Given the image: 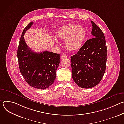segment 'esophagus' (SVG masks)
<instances>
[{"instance_id":"obj_1","label":"esophagus","mask_w":124,"mask_h":124,"mask_svg":"<svg viewBox=\"0 0 124 124\" xmlns=\"http://www.w3.org/2000/svg\"><path fill=\"white\" fill-rule=\"evenodd\" d=\"M67 57H68V56H67L66 54H63V55H61V58H62V59L66 58H67Z\"/></svg>"}]
</instances>
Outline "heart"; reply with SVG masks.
Listing matches in <instances>:
<instances>
[{
  "label": "heart",
  "instance_id": "obj_1",
  "mask_svg": "<svg viewBox=\"0 0 124 124\" xmlns=\"http://www.w3.org/2000/svg\"><path fill=\"white\" fill-rule=\"evenodd\" d=\"M87 36V31L82 26L69 23L60 27L57 32V36L65 41L66 47L69 50L77 51L82 46ZM56 44L59 45L57 41Z\"/></svg>",
  "mask_w": 124,
  "mask_h": 124
}]
</instances>
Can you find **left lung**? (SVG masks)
Listing matches in <instances>:
<instances>
[{
  "instance_id": "obj_1",
  "label": "left lung",
  "mask_w": 124,
  "mask_h": 124,
  "mask_svg": "<svg viewBox=\"0 0 124 124\" xmlns=\"http://www.w3.org/2000/svg\"><path fill=\"white\" fill-rule=\"evenodd\" d=\"M93 38L87 40L71 56L72 78L79 87L90 88L101 80L105 71L107 47L101 30L93 22Z\"/></svg>"
}]
</instances>
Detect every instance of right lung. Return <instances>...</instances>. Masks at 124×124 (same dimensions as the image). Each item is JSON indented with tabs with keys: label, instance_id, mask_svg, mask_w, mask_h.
Listing matches in <instances>:
<instances>
[{
	"label": "right lung",
	"instance_id": "add662e5",
	"mask_svg": "<svg viewBox=\"0 0 124 124\" xmlns=\"http://www.w3.org/2000/svg\"><path fill=\"white\" fill-rule=\"evenodd\" d=\"M33 24L30 22L23 31L17 56L20 72L26 82L34 88L44 90L55 79L60 55L47 51L35 52L27 46L23 36Z\"/></svg>",
	"mask_w": 124,
	"mask_h": 124
}]
</instances>
